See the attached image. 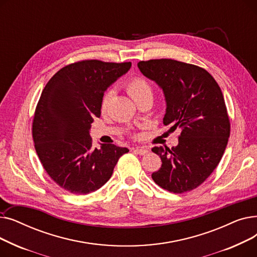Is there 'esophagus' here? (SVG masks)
I'll use <instances>...</instances> for the list:
<instances>
[{
  "label": "esophagus",
  "mask_w": 257,
  "mask_h": 257,
  "mask_svg": "<svg viewBox=\"0 0 257 257\" xmlns=\"http://www.w3.org/2000/svg\"><path fill=\"white\" fill-rule=\"evenodd\" d=\"M134 152H137L140 155H146L148 152H149V150H148L147 148H144V147H137L136 149H134Z\"/></svg>",
  "instance_id": "34e87169"
}]
</instances>
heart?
I'll return each mask as SVG.
<instances>
[{"mask_svg": "<svg viewBox=\"0 0 257 257\" xmlns=\"http://www.w3.org/2000/svg\"><path fill=\"white\" fill-rule=\"evenodd\" d=\"M127 90L134 101L138 100L141 97L146 96V94H152V88H151L150 84L148 83L145 79H143L141 77L131 78L127 83ZM111 96H112L111 90H107L104 93V96L102 98V102H101L102 110H105L107 108L108 103H109V101L111 99Z\"/></svg>", "mask_w": 257, "mask_h": 257, "instance_id": "obj_1", "label": "heart"}]
</instances>
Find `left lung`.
<instances>
[{"label": "left lung", "mask_w": 257, "mask_h": 257, "mask_svg": "<svg viewBox=\"0 0 257 257\" xmlns=\"http://www.w3.org/2000/svg\"><path fill=\"white\" fill-rule=\"evenodd\" d=\"M142 74L163 89L164 124L181 130L178 145L154 147L161 168L152 179L174 194L190 192L217 168L230 136L222 90L204 69L173 59L140 61Z\"/></svg>", "instance_id": "left-lung-1"}]
</instances>
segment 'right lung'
<instances>
[{
  "instance_id": "obj_1",
  "label": "right lung",
  "mask_w": 257,
  "mask_h": 257,
  "mask_svg": "<svg viewBox=\"0 0 257 257\" xmlns=\"http://www.w3.org/2000/svg\"><path fill=\"white\" fill-rule=\"evenodd\" d=\"M131 62L83 60L66 65L45 86L34 114L35 150L49 176L63 190L86 195L110 179L118 158L129 152L113 144L91 147L94 117L104 92L125 75Z\"/></svg>"
}]
</instances>
